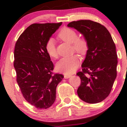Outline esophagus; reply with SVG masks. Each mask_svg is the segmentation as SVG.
I'll list each match as a JSON object with an SVG mask.
<instances>
[{
  "mask_svg": "<svg viewBox=\"0 0 127 127\" xmlns=\"http://www.w3.org/2000/svg\"><path fill=\"white\" fill-rule=\"evenodd\" d=\"M71 77V75H64V78H65V79H68V78Z\"/></svg>",
  "mask_w": 127,
  "mask_h": 127,
  "instance_id": "34e87169",
  "label": "esophagus"
}]
</instances>
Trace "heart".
I'll return each instance as SVG.
<instances>
[{"label": "heart", "instance_id": "b5f03b06", "mask_svg": "<svg viewBox=\"0 0 127 127\" xmlns=\"http://www.w3.org/2000/svg\"><path fill=\"white\" fill-rule=\"evenodd\" d=\"M58 37L64 42L71 43L73 51L78 54L84 55L88 49V42L85 37L78 36L75 31L69 28H64L59 31ZM45 50L46 53L52 58H57L58 52L53 39L50 38L45 43ZM80 59L75 55L68 58H64L56 65V68L59 71L66 74H71L76 71L79 65Z\"/></svg>", "mask_w": 127, "mask_h": 127}]
</instances>
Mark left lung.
<instances>
[{"mask_svg":"<svg viewBox=\"0 0 127 127\" xmlns=\"http://www.w3.org/2000/svg\"><path fill=\"white\" fill-rule=\"evenodd\" d=\"M68 26L81 32L88 42L82 71L76 73L81 81L78 96L89 104L100 102L109 95L117 77L118 56L114 40L107 28L96 22L80 20Z\"/></svg>","mask_w":127,"mask_h":127,"instance_id":"left-lung-1","label":"left lung"}]
</instances>
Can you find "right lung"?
<instances>
[{"label":"right lung","instance_id":"obj_1","mask_svg":"<svg viewBox=\"0 0 127 127\" xmlns=\"http://www.w3.org/2000/svg\"><path fill=\"white\" fill-rule=\"evenodd\" d=\"M62 23H33L16 42L13 65L16 81L25 99L39 109H47L54 104L56 87L64 77L53 72L54 65L45 48Z\"/></svg>","mask_w":127,"mask_h":127}]
</instances>
